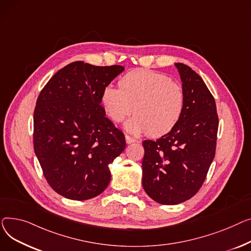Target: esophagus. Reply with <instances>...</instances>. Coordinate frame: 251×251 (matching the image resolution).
Segmentation results:
<instances>
[{"label":"esophagus","mask_w":251,"mask_h":251,"mask_svg":"<svg viewBox=\"0 0 251 251\" xmlns=\"http://www.w3.org/2000/svg\"><path fill=\"white\" fill-rule=\"evenodd\" d=\"M126 144H131V143L137 142V140L135 138L128 136V135H126Z\"/></svg>","instance_id":"obj_1"}]
</instances>
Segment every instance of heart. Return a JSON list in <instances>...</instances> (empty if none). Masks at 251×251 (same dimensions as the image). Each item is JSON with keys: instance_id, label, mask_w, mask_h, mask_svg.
<instances>
[{"instance_id": "heart-1", "label": "heart", "mask_w": 251, "mask_h": 251, "mask_svg": "<svg viewBox=\"0 0 251 251\" xmlns=\"http://www.w3.org/2000/svg\"><path fill=\"white\" fill-rule=\"evenodd\" d=\"M120 88L106 86L101 102L114 123L125 120L134 108L136 113L126 124L134 132L148 131L151 137L170 132L179 123L185 105L183 88L163 74L150 70L130 71L120 80Z\"/></svg>"}]
</instances>
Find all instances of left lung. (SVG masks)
<instances>
[{
    "label": "left lung",
    "instance_id": "1",
    "mask_svg": "<svg viewBox=\"0 0 251 251\" xmlns=\"http://www.w3.org/2000/svg\"><path fill=\"white\" fill-rule=\"evenodd\" d=\"M185 105L179 123L156 141L143 142V187L162 204H177L201 187L216 153L219 119L214 96L200 75L177 63Z\"/></svg>",
    "mask_w": 251,
    "mask_h": 251
}]
</instances>
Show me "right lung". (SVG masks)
Instances as JSON below:
<instances>
[{
	"instance_id": "right-lung-1",
	"label": "right lung",
	"mask_w": 251,
	"mask_h": 251,
	"mask_svg": "<svg viewBox=\"0 0 251 251\" xmlns=\"http://www.w3.org/2000/svg\"><path fill=\"white\" fill-rule=\"evenodd\" d=\"M124 69L74 62L40 91L33 113L34 152L58 195L85 201L109 184L108 165L125 150L126 140L105 116L101 94Z\"/></svg>"
}]
</instances>
